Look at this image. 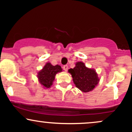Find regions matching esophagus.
I'll use <instances>...</instances> for the list:
<instances>
[{
	"label": "esophagus",
	"mask_w": 132,
	"mask_h": 132,
	"mask_svg": "<svg viewBox=\"0 0 132 132\" xmlns=\"http://www.w3.org/2000/svg\"><path fill=\"white\" fill-rule=\"evenodd\" d=\"M63 69H64V71H67L68 69V65H64V66H63Z\"/></svg>",
	"instance_id": "obj_1"
}]
</instances>
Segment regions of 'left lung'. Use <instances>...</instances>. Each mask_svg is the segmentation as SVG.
Here are the masks:
<instances>
[{
	"label": "left lung",
	"mask_w": 132,
	"mask_h": 132,
	"mask_svg": "<svg viewBox=\"0 0 132 132\" xmlns=\"http://www.w3.org/2000/svg\"><path fill=\"white\" fill-rule=\"evenodd\" d=\"M69 73L72 76V81L76 87L84 92L93 90L99 82V78L95 71L88 68L82 62H77L73 69L71 68Z\"/></svg>",
	"instance_id": "obj_1"
}]
</instances>
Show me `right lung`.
Listing matches in <instances>:
<instances>
[{
  "mask_svg": "<svg viewBox=\"0 0 132 132\" xmlns=\"http://www.w3.org/2000/svg\"><path fill=\"white\" fill-rule=\"evenodd\" d=\"M61 71L62 68L60 65L53 66L50 63H47L43 69L38 72L39 82L45 88H50L53 85L56 75Z\"/></svg>",
  "mask_w": 132,
  "mask_h": 132,
  "instance_id": "1",
  "label": "right lung"
}]
</instances>
